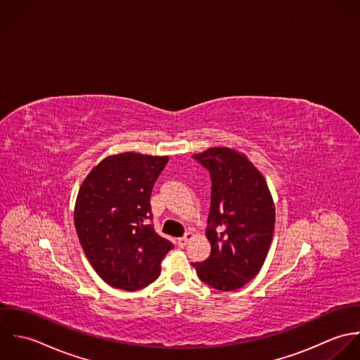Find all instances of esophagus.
<instances>
[{"instance_id":"esophagus-1","label":"esophagus","mask_w":360,"mask_h":360,"mask_svg":"<svg viewBox=\"0 0 360 360\" xmlns=\"http://www.w3.org/2000/svg\"><path fill=\"white\" fill-rule=\"evenodd\" d=\"M193 238H195V235H193L192 232H186L182 238L178 239V245H179V246H186Z\"/></svg>"}]
</instances>
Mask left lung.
Returning <instances> with one entry per match:
<instances>
[{
  "label": "left lung",
  "instance_id": "1",
  "mask_svg": "<svg viewBox=\"0 0 360 360\" xmlns=\"http://www.w3.org/2000/svg\"><path fill=\"white\" fill-rule=\"evenodd\" d=\"M212 178V202L206 236L212 253L192 263L199 278L228 292L255 278L270 249L276 207L264 176L248 160L228 147L195 154Z\"/></svg>",
  "mask_w": 360,
  "mask_h": 360
}]
</instances>
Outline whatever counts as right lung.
Returning <instances> with one entry per match:
<instances>
[{
  "mask_svg": "<svg viewBox=\"0 0 360 360\" xmlns=\"http://www.w3.org/2000/svg\"><path fill=\"white\" fill-rule=\"evenodd\" d=\"M167 162L168 157L131 151L110 155L79 189L75 228L91 267L111 287H147L174 248L148 224L151 189Z\"/></svg>",
  "mask_w": 360,
  "mask_h": 360,
  "instance_id": "obj_1",
  "label": "right lung"
}]
</instances>
